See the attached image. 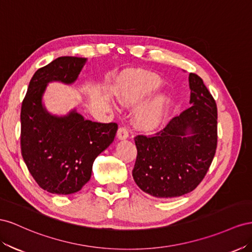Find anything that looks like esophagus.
I'll return each instance as SVG.
<instances>
[{
    "label": "esophagus",
    "instance_id": "1",
    "mask_svg": "<svg viewBox=\"0 0 252 252\" xmlns=\"http://www.w3.org/2000/svg\"><path fill=\"white\" fill-rule=\"evenodd\" d=\"M117 137L120 140H125L128 137V133H127L126 127H119V130L117 132Z\"/></svg>",
    "mask_w": 252,
    "mask_h": 252
}]
</instances>
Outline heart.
I'll list each match as a JSON object with an SVG mask.
<instances>
[{
  "instance_id": "1",
  "label": "heart",
  "mask_w": 252,
  "mask_h": 252,
  "mask_svg": "<svg viewBox=\"0 0 252 252\" xmlns=\"http://www.w3.org/2000/svg\"><path fill=\"white\" fill-rule=\"evenodd\" d=\"M163 85L162 79L149 70L135 69L122 74L116 85L118 101L125 106L137 105ZM172 99L160 93L142 102L134 113V124L140 130L153 131L162 125L170 111Z\"/></svg>"
}]
</instances>
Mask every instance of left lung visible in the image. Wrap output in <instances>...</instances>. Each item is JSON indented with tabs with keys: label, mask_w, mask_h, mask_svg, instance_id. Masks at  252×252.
<instances>
[{
	"label": "left lung",
	"mask_w": 252,
	"mask_h": 252,
	"mask_svg": "<svg viewBox=\"0 0 252 252\" xmlns=\"http://www.w3.org/2000/svg\"><path fill=\"white\" fill-rule=\"evenodd\" d=\"M191 107L153 137L135 138L137 158L133 178L158 198L182 196L203 181L218 143V109L202 78L189 75Z\"/></svg>",
	"instance_id": "left-lung-1"
}]
</instances>
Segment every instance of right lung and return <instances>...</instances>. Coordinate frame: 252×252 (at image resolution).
I'll return each instance as SVG.
<instances>
[{"mask_svg":"<svg viewBox=\"0 0 252 252\" xmlns=\"http://www.w3.org/2000/svg\"><path fill=\"white\" fill-rule=\"evenodd\" d=\"M86 58L59 57L35 71L21 110V150L32 176L43 190L73 194L90 181L96 157L113 142L117 124L86 120L76 107L65 115L47 111L48 83L74 84Z\"/></svg>","mask_w":252,"mask_h":252,"instance_id":"obj_1","label":"right lung"}]
</instances>
